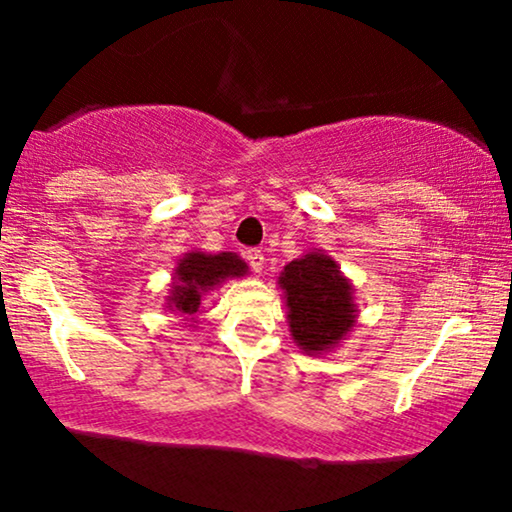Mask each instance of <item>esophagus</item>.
I'll return each mask as SVG.
<instances>
[{"label": "esophagus", "instance_id": "34e87169", "mask_svg": "<svg viewBox=\"0 0 512 512\" xmlns=\"http://www.w3.org/2000/svg\"><path fill=\"white\" fill-rule=\"evenodd\" d=\"M245 260L250 262L252 272L260 274L262 269H264V255H262V250H248V252H245Z\"/></svg>", "mask_w": 512, "mask_h": 512}]
</instances>
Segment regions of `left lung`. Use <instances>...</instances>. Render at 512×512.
Segmentation results:
<instances>
[{"mask_svg":"<svg viewBox=\"0 0 512 512\" xmlns=\"http://www.w3.org/2000/svg\"><path fill=\"white\" fill-rule=\"evenodd\" d=\"M291 339L305 354L320 356L354 332V284L325 250L313 248L279 274Z\"/></svg>","mask_w":512,"mask_h":512,"instance_id":"1","label":"left lung"}]
</instances>
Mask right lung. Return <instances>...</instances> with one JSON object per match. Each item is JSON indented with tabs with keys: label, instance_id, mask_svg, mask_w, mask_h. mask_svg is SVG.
Masks as SVG:
<instances>
[{
	"label": "right lung",
	"instance_id": "right-lung-1",
	"mask_svg": "<svg viewBox=\"0 0 512 512\" xmlns=\"http://www.w3.org/2000/svg\"><path fill=\"white\" fill-rule=\"evenodd\" d=\"M245 274H248V264L240 260L236 252H219V255H211L204 250L185 252L173 269L166 308L185 315L187 322H197L202 298L219 289L223 281L238 279ZM187 322H182V325H187Z\"/></svg>",
	"mask_w": 512,
	"mask_h": 512
}]
</instances>
